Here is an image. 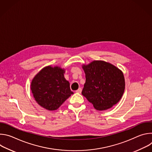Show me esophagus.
Listing matches in <instances>:
<instances>
[{"instance_id": "34e87169", "label": "esophagus", "mask_w": 152, "mask_h": 152, "mask_svg": "<svg viewBox=\"0 0 152 152\" xmlns=\"http://www.w3.org/2000/svg\"><path fill=\"white\" fill-rule=\"evenodd\" d=\"M81 92H82V88H79L76 91V93H81Z\"/></svg>"}]
</instances>
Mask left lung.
I'll list each match as a JSON object with an SVG mask.
<instances>
[{
	"instance_id": "8db88e82",
	"label": "left lung",
	"mask_w": 152,
	"mask_h": 152,
	"mask_svg": "<svg viewBox=\"0 0 152 152\" xmlns=\"http://www.w3.org/2000/svg\"><path fill=\"white\" fill-rule=\"evenodd\" d=\"M82 67L86 77L82 94L96 110H108L120 101L125 89L121 70L104 61H93Z\"/></svg>"
}]
</instances>
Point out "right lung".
I'll return each instance as SVG.
<instances>
[{
    "instance_id": "add662e5",
    "label": "right lung",
    "mask_w": 152,
    "mask_h": 152,
    "mask_svg": "<svg viewBox=\"0 0 152 152\" xmlns=\"http://www.w3.org/2000/svg\"><path fill=\"white\" fill-rule=\"evenodd\" d=\"M66 70L48 66L32 79L31 90L37 103L45 109L55 111L73 94L70 83L64 77Z\"/></svg>"
}]
</instances>
